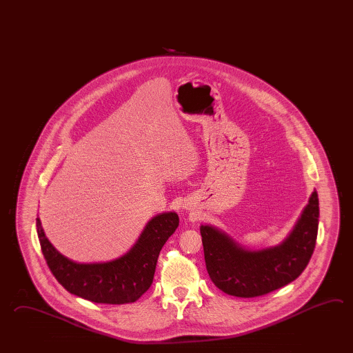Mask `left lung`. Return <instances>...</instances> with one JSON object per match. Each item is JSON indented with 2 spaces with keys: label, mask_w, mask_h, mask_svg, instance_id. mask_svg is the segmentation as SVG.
Masks as SVG:
<instances>
[{
  "label": "left lung",
  "mask_w": 353,
  "mask_h": 353,
  "mask_svg": "<svg viewBox=\"0 0 353 353\" xmlns=\"http://www.w3.org/2000/svg\"><path fill=\"white\" fill-rule=\"evenodd\" d=\"M319 201L310 194L293 229L279 244L250 249L239 244L228 232L205 223L200 226L205 263L210 278L226 294L252 298L295 281L316 248Z\"/></svg>",
  "instance_id": "8db88e82"
}]
</instances>
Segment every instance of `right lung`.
Masks as SVG:
<instances>
[{
	"label": "right lung",
	"instance_id": "right-lung-1",
	"mask_svg": "<svg viewBox=\"0 0 353 353\" xmlns=\"http://www.w3.org/2000/svg\"><path fill=\"white\" fill-rule=\"evenodd\" d=\"M179 223L174 211L153 216L128 252L99 263H78L59 252L46 238L39 216L37 230L51 273L69 293L90 302L124 304L136 302L150 289L159 252Z\"/></svg>",
	"mask_w": 353,
	"mask_h": 353
}]
</instances>
